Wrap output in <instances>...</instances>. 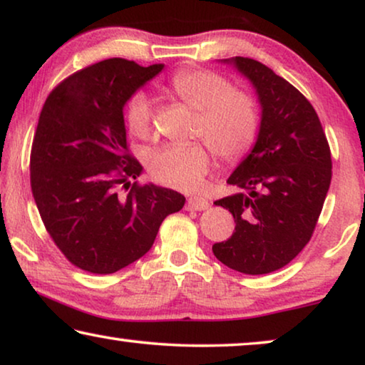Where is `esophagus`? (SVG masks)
I'll list each match as a JSON object with an SVG mask.
<instances>
[{"label":"esophagus","mask_w":365,"mask_h":365,"mask_svg":"<svg viewBox=\"0 0 365 365\" xmlns=\"http://www.w3.org/2000/svg\"><path fill=\"white\" fill-rule=\"evenodd\" d=\"M209 200L202 197H190L187 200V209L189 210H207L209 209Z\"/></svg>","instance_id":"1"}]
</instances>
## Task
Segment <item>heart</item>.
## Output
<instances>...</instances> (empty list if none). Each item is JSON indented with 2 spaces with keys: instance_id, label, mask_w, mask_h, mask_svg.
<instances>
[{
  "instance_id": "heart-1",
  "label": "heart",
  "mask_w": 365,
  "mask_h": 365,
  "mask_svg": "<svg viewBox=\"0 0 365 365\" xmlns=\"http://www.w3.org/2000/svg\"><path fill=\"white\" fill-rule=\"evenodd\" d=\"M170 89L197 112L194 137L205 140L212 151L225 161L243 156L257 132V109L253 98L207 70H181L173 75ZM127 122L132 135L148 138L153 130V108L147 94L138 93L128 103ZM210 153L199 142L170 145L153 151L148 170L156 181L179 190H195L210 170Z\"/></svg>"
}]
</instances>
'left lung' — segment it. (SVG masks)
Segmentation results:
<instances>
[{
  "label": "left lung",
  "instance_id": "obj_1",
  "mask_svg": "<svg viewBox=\"0 0 365 365\" xmlns=\"http://www.w3.org/2000/svg\"><path fill=\"white\" fill-rule=\"evenodd\" d=\"M222 61L253 85L261 122L253 148L227 179L240 192L215 202L237 227L212 251L230 269L257 276L289 264L310 241L331 184V153L299 89L257 60Z\"/></svg>",
  "mask_w": 365,
  "mask_h": 365
}]
</instances>
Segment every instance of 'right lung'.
I'll use <instances>...</instances> for the list:
<instances>
[{
	"instance_id": "1",
	"label": "right lung",
	"mask_w": 365,
	"mask_h": 365,
	"mask_svg": "<svg viewBox=\"0 0 365 365\" xmlns=\"http://www.w3.org/2000/svg\"><path fill=\"white\" fill-rule=\"evenodd\" d=\"M165 68L109 58L73 73L48 94L31 151V187L50 237L71 264L112 274L147 255L161 222L186 197L130 179L127 101ZM125 187V195L118 187ZM131 189L128 190V187Z\"/></svg>"
}]
</instances>
